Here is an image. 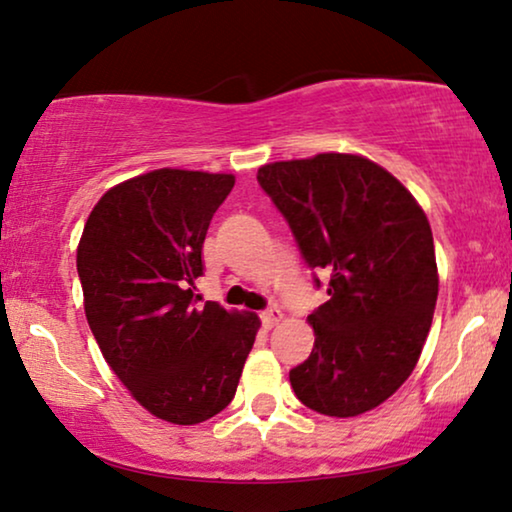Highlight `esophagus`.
I'll return each instance as SVG.
<instances>
[{"label": "esophagus", "mask_w": 512, "mask_h": 512, "mask_svg": "<svg viewBox=\"0 0 512 512\" xmlns=\"http://www.w3.org/2000/svg\"><path fill=\"white\" fill-rule=\"evenodd\" d=\"M281 318H283V311H281V309H267V311H262V323L267 325V327L278 325V323H281Z\"/></svg>", "instance_id": "34e87169"}]
</instances>
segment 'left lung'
<instances>
[{"mask_svg": "<svg viewBox=\"0 0 512 512\" xmlns=\"http://www.w3.org/2000/svg\"><path fill=\"white\" fill-rule=\"evenodd\" d=\"M257 182L285 217L327 302L309 316L311 356L290 370L313 412L356 417L403 386L438 299L431 224L395 177L356 154L276 161Z\"/></svg>", "mask_w": 512, "mask_h": 512, "instance_id": "8db88e82", "label": "left lung"}]
</instances>
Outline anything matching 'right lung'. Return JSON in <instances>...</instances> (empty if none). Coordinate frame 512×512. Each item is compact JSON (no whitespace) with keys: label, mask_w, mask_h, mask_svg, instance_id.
I'll list each match as a JSON object with an SVG mask.
<instances>
[{"label":"right lung","mask_w":512,"mask_h":512,"mask_svg":"<svg viewBox=\"0 0 512 512\" xmlns=\"http://www.w3.org/2000/svg\"><path fill=\"white\" fill-rule=\"evenodd\" d=\"M234 175L161 168L112 187L77 250L88 325L138 403L170 424H201L234 400L255 344V313L196 304L201 250Z\"/></svg>","instance_id":"1"}]
</instances>
